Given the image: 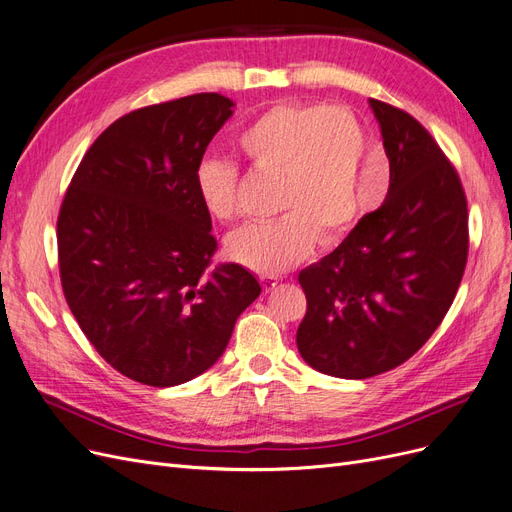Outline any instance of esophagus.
Wrapping results in <instances>:
<instances>
[{
  "label": "esophagus",
  "mask_w": 512,
  "mask_h": 512,
  "mask_svg": "<svg viewBox=\"0 0 512 512\" xmlns=\"http://www.w3.org/2000/svg\"><path fill=\"white\" fill-rule=\"evenodd\" d=\"M260 283H262L264 290H275L277 283H279V277H275V275H262Z\"/></svg>",
  "instance_id": "34e87169"
}]
</instances>
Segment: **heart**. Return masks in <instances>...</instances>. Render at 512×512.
Listing matches in <instances>:
<instances>
[{
  "instance_id": "1",
  "label": "heart",
  "mask_w": 512,
  "mask_h": 512,
  "mask_svg": "<svg viewBox=\"0 0 512 512\" xmlns=\"http://www.w3.org/2000/svg\"><path fill=\"white\" fill-rule=\"evenodd\" d=\"M237 147L252 168L279 176L275 220L241 227L227 241L229 256L260 275H277L302 262L317 237L334 243L365 210L359 166L370 153L361 121L342 107L277 105L245 128ZM195 193L214 220L239 212V170L218 157L195 168Z\"/></svg>"
}]
</instances>
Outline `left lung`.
<instances>
[{"mask_svg": "<svg viewBox=\"0 0 512 512\" xmlns=\"http://www.w3.org/2000/svg\"><path fill=\"white\" fill-rule=\"evenodd\" d=\"M370 107L391 163L386 199L298 275V351L313 370L346 380L393 370L433 336L468 256L466 197L452 163L410 113L374 98Z\"/></svg>", "mask_w": 512, "mask_h": 512, "instance_id": "left-lung-1", "label": "left lung"}]
</instances>
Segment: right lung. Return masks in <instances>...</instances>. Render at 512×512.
Segmentation results:
<instances>
[{
    "label": "right lung",
    "instance_id": "obj_1",
    "mask_svg": "<svg viewBox=\"0 0 512 512\" xmlns=\"http://www.w3.org/2000/svg\"><path fill=\"white\" fill-rule=\"evenodd\" d=\"M235 102L193 94L132 111L81 159L60 206L58 267L98 355L149 386L203 374L260 296L241 264H218L195 168Z\"/></svg>",
    "mask_w": 512,
    "mask_h": 512
}]
</instances>
